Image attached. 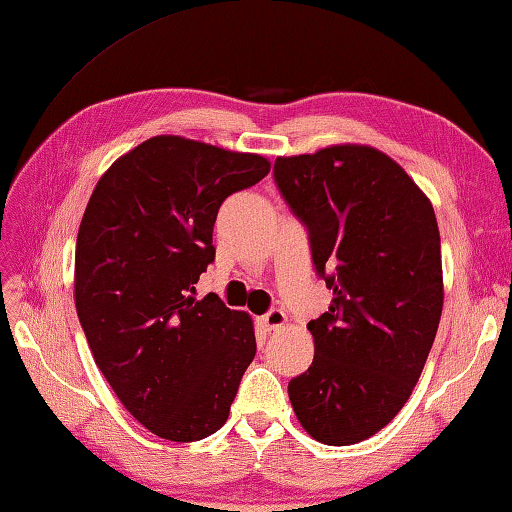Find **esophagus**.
Here are the masks:
<instances>
[{
  "label": "esophagus",
  "mask_w": 512,
  "mask_h": 512,
  "mask_svg": "<svg viewBox=\"0 0 512 512\" xmlns=\"http://www.w3.org/2000/svg\"><path fill=\"white\" fill-rule=\"evenodd\" d=\"M258 322L265 331H276L287 322V314L283 309H271V311H267L263 318H258Z\"/></svg>",
  "instance_id": "esophagus-1"
}]
</instances>
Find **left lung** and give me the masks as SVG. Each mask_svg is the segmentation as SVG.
<instances>
[{
    "label": "left lung",
    "mask_w": 512,
    "mask_h": 512,
    "mask_svg": "<svg viewBox=\"0 0 512 512\" xmlns=\"http://www.w3.org/2000/svg\"><path fill=\"white\" fill-rule=\"evenodd\" d=\"M280 194L309 229L333 291L311 320L314 362L289 382L298 422L329 446L358 444L400 413L420 380L444 305L433 205L391 156L340 143L278 156Z\"/></svg>",
    "instance_id": "8db88e82"
}]
</instances>
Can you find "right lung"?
<instances>
[{
	"label": "right lung",
	"mask_w": 512,
	"mask_h": 512,
	"mask_svg": "<svg viewBox=\"0 0 512 512\" xmlns=\"http://www.w3.org/2000/svg\"><path fill=\"white\" fill-rule=\"evenodd\" d=\"M269 168L260 154L159 134L110 165L83 212L79 322L121 404L163 440L221 429L256 356L252 316L198 300L196 283L216 254L218 207Z\"/></svg>",
	"instance_id": "right-lung-1"
}]
</instances>
